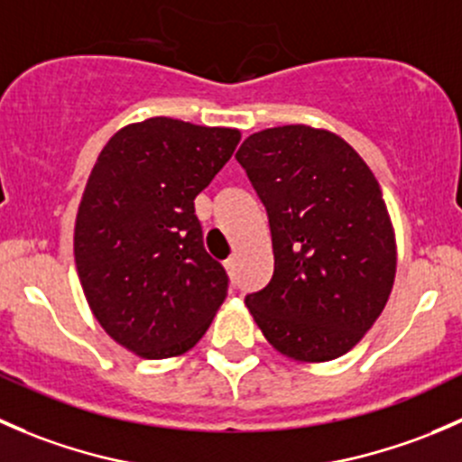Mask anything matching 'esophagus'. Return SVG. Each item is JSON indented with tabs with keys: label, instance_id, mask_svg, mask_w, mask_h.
Returning <instances> with one entry per match:
<instances>
[{
	"label": "esophagus",
	"instance_id": "1",
	"mask_svg": "<svg viewBox=\"0 0 462 462\" xmlns=\"http://www.w3.org/2000/svg\"><path fill=\"white\" fill-rule=\"evenodd\" d=\"M226 270H227V273H235V270H236V257H230V259H227L226 261Z\"/></svg>",
	"mask_w": 462,
	"mask_h": 462
}]
</instances>
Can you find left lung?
<instances>
[{
  "mask_svg": "<svg viewBox=\"0 0 462 462\" xmlns=\"http://www.w3.org/2000/svg\"><path fill=\"white\" fill-rule=\"evenodd\" d=\"M236 161L268 214L274 273L245 297L283 356L328 362L380 318L395 277V241L382 189L360 153L306 125L263 129Z\"/></svg>",
  "mask_w": 462,
  "mask_h": 462,
  "instance_id": "left-lung-1",
  "label": "left lung"
}]
</instances>
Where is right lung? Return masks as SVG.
I'll use <instances>...</instances> for the list:
<instances>
[{"label":"right lung","instance_id":"1","mask_svg":"<svg viewBox=\"0 0 462 462\" xmlns=\"http://www.w3.org/2000/svg\"><path fill=\"white\" fill-rule=\"evenodd\" d=\"M241 141L236 129L149 118L97 156L76 218L78 274L93 315L147 360L192 348L227 295L194 199Z\"/></svg>","mask_w":462,"mask_h":462}]
</instances>
